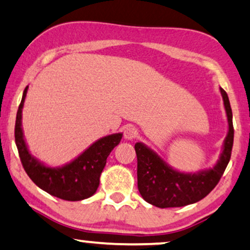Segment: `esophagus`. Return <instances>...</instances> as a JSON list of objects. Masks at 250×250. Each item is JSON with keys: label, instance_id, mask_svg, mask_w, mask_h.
I'll return each instance as SVG.
<instances>
[{"label": "esophagus", "instance_id": "34e87169", "mask_svg": "<svg viewBox=\"0 0 250 250\" xmlns=\"http://www.w3.org/2000/svg\"><path fill=\"white\" fill-rule=\"evenodd\" d=\"M123 136H125V138L128 139V141H132V139H135L138 136V131L137 129L134 127H127L125 129Z\"/></svg>", "mask_w": 250, "mask_h": 250}]
</instances>
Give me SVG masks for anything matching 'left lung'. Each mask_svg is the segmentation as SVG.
<instances>
[{
	"instance_id": "8db88e82",
	"label": "left lung",
	"mask_w": 250,
	"mask_h": 250,
	"mask_svg": "<svg viewBox=\"0 0 250 250\" xmlns=\"http://www.w3.org/2000/svg\"><path fill=\"white\" fill-rule=\"evenodd\" d=\"M219 90L224 103L229 130L219 159L212 168L195 172L179 171L169 166L144 143L135 144L138 191L146 202L159 208L183 207L200 201L217 185L231 158L234 135L228 94L224 89L219 88Z\"/></svg>"
}]
</instances>
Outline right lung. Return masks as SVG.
<instances>
[{
	"label": "right lung",
	"instance_id": "1",
	"mask_svg": "<svg viewBox=\"0 0 250 250\" xmlns=\"http://www.w3.org/2000/svg\"><path fill=\"white\" fill-rule=\"evenodd\" d=\"M28 85L22 94L16 118L15 139L22 167L29 178L49 194L67 201L90 198L97 191L99 178L112 149L121 142L122 132L99 138L67 164L51 167L31 154L22 131V107Z\"/></svg>",
	"mask_w": 250,
	"mask_h": 250
}]
</instances>
